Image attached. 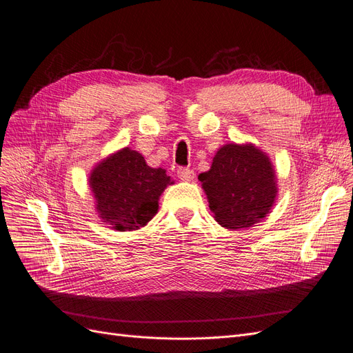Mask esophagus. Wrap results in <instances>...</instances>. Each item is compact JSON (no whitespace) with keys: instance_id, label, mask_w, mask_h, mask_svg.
Returning a JSON list of instances; mask_svg holds the SVG:
<instances>
[{"instance_id":"1","label":"esophagus","mask_w":353,"mask_h":353,"mask_svg":"<svg viewBox=\"0 0 353 353\" xmlns=\"http://www.w3.org/2000/svg\"><path fill=\"white\" fill-rule=\"evenodd\" d=\"M177 177L180 180H183V182H190V180H194V177H195V171L190 168H179Z\"/></svg>"}]
</instances>
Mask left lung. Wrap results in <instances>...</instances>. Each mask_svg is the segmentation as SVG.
I'll return each mask as SVG.
<instances>
[{
  "label": "left lung",
  "instance_id": "obj_1",
  "mask_svg": "<svg viewBox=\"0 0 353 353\" xmlns=\"http://www.w3.org/2000/svg\"><path fill=\"white\" fill-rule=\"evenodd\" d=\"M198 179L216 221L230 230L259 223L270 213L278 196L274 164L253 143L219 148L210 170Z\"/></svg>",
  "mask_w": 353,
  "mask_h": 353
}]
</instances>
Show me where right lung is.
Returning <instances> with one entry per match:
<instances>
[{"instance_id":"add662e5","label":"right lung","mask_w":353,"mask_h":353,"mask_svg":"<svg viewBox=\"0 0 353 353\" xmlns=\"http://www.w3.org/2000/svg\"><path fill=\"white\" fill-rule=\"evenodd\" d=\"M173 180L164 168H152L142 154L123 148L100 161L88 176L100 220L125 232L146 226L158 213V201Z\"/></svg>"}]
</instances>
